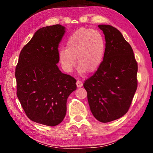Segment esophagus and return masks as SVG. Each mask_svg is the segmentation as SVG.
Listing matches in <instances>:
<instances>
[{"instance_id":"obj_1","label":"esophagus","mask_w":153,"mask_h":153,"mask_svg":"<svg viewBox=\"0 0 153 153\" xmlns=\"http://www.w3.org/2000/svg\"><path fill=\"white\" fill-rule=\"evenodd\" d=\"M76 85H77V88H81V87L83 86V83L81 81H80V80L78 79L76 82Z\"/></svg>"}]
</instances>
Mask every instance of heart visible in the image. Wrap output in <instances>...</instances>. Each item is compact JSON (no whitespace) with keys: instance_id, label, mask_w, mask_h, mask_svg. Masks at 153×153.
Returning <instances> with one entry per match:
<instances>
[{"instance_id":"heart-1","label":"heart","mask_w":153,"mask_h":153,"mask_svg":"<svg viewBox=\"0 0 153 153\" xmlns=\"http://www.w3.org/2000/svg\"><path fill=\"white\" fill-rule=\"evenodd\" d=\"M105 40L101 33L88 28L74 32L67 41L66 48L59 51V59L63 69L70 72L76 65L86 74L94 73L103 61Z\"/></svg>"}]
</instances>
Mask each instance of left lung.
<instances>
[{"instance_id": "obj_1", "label": "left lung", "mask_w": 153, "mask_h": 153, "mask_svg": "<svg viewBox=\"0 0 153 153\" xmlns=\"http://www.w3.org/2000/svg\"><path fill=\"white\" fill-rule=\"evenodd\" d=\"M98 27L105 38L104 58L84 87L92 115L107 123L128 112L138 85V64L130 45L117 28L110 25Z\"/></svg>"}]
</instances>
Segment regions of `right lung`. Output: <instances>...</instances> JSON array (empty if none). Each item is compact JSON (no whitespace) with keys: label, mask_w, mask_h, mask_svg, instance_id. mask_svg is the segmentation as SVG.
<instances>
[{"label":"right lung","mask_w":153,"mask_h":153,"mask_svg":"<svg viewBox=\"0 0 153 153\" xmlns=\"http://www.w3.org/2000/svg\"><path fill=\"white\" fill-rule=\"evenodd\" d=\"M65 27L56 24L36 31L22 48L15 68L17 96L27 117L55 126L63 120L67 100L76 90V79L61 73L59 44Z\"/></svg>","instance_id":"add662e5"}]
</instances>
